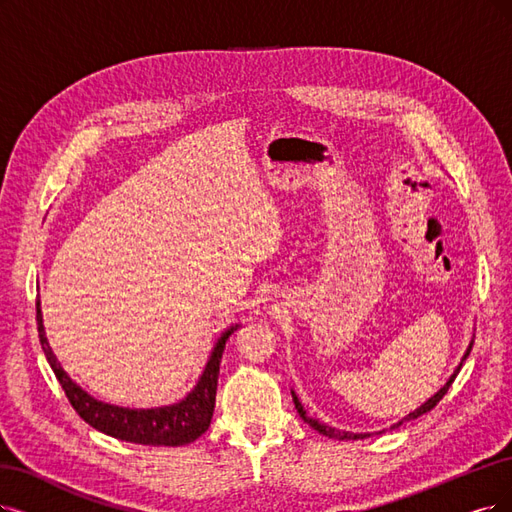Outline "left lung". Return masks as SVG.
I'll return each mask as SVG.
<instances>
[{
  "instance_id": "8db88e82",
  "label": "left lung",
  "mask_w": 512,
  "mask_h": 512,
  "mask_svg": "<svg viewBox=\"0 0 512 512\" xmlns=\"http://www.w3.org/2000/svg\"><path fill=\"white\" fill-rule=\"evenodd\" d=\"M470 350H472V339H470V344H468V348H466V352H464V356H462V361H460V365L456 367V371H453L451 375H449V380H447V384L441 388V390H437V394H432L430 399L426 401V403H422L418 409L415 411H411L409 415H405L403 420H399L396 424H392L390 428H399V426H403L405 422H411V420H418L420 415H424V413H428L430 409H434L437 407V403L443 399V396L447 394V390H449V386L453 384V380H456V375L460 373V369H462V365H464V361L468 358V354H470ZM291 394H293V403H295V409H297V413H299V418L304 420L306 424H310L314 430H318L320 434H325V437H329V439H339V441H358V439H367V437H371L369 432H348V430H337V428H333V426H327V424H323V422H318V420H314V418H310L308 415V411L304 409V405L299 403V399H297V394L291 390ZM384 432V430H382Z\"/></svg>"
}]
</instances>
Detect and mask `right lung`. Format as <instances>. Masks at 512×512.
<instances>
[{
	"mask_svg": "<svg viewBox=\"0 0 512 512\" xmlns=\"http://www.w3.org/2000/svg\"><path fill=\"white\" fill-rule=\"evenodd\" d=\"M240 325L227 327L215 342L211 356L204 365L202 375L198 377L196 386L187 392L185 399L149 409L135 407H120L103 403L90 396L82 386L75 384L67 371L56 361V356L48 344L44 331L42 306L37 301V331H40V342L48 363L61 382L69 403L78 411L80 418L97 428L103 434H109L113 439L139 443V445H164V447H179L194 443L198 437L208 430L215 411V396H217V380H219V365L225 350V342Z\"/></svg>",
	"mask_w": 512,
	"mask_h": 512,
	"instance_id": "obj_1",
	"label": "right lung"
}]
</instances>
